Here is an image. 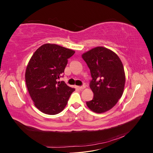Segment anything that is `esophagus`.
<instances>
[{
	"label": "esophagus",
	"mask_w": 153,
	"mask_h": 153,
	"mask_svg": "<svg viewBox=\"0 0 153 153\" xmlns=\"http://www.w3.org/2000/svg\"><path fill=\"white\" fill-rule=\"evenodd\" d=\"M78 88L80 90H82V89H84L85 88V85H82V86H78Z\"/></svg>",
	"instance_id": "1"
}]
</instances>
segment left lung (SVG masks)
I'll list each match as a JSON object with an SVG mask.
<instances>
[{
  "mask_svg": "<svg viewBox=\"0 0 153 153\" xmlns=\"http://www.w3.org/2000/svg\"><path fill=\"white\" fill-rule=\"evenodd\" d=\"M89 67L93 99L87 106L96 113L106 112L116 105L123 94L125 73L118 55L108 48L98 47L82 55Z\"/></svg>",
  "mask_w": 153,
  "mask_h": 153,
  "instance_id": "8db88e82",
  "label": "left lung"
}]
</instances>
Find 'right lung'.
Segmentation results:
<instances>
[{
    "label": "right lung",
    "mask_w": 153,
    "mask_h": 153,
    "mask_svg": "<svg viewBox=\"0 0 153 153\" xmlns=\"http://www.w3.org/2000/svg\"><path fill=\"white\" fill-rule=\"evenodd\" d=\"M75 51L55 44H45L37 49L25 71L27 89L34 105L48 115L60 113L75 89L64 81L57 82L64 72L68 59Z\"/></svg>",
    "instance_id": "1"
}]
</instances>
